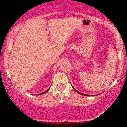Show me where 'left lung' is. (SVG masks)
Here are the masks:
<instances>
[{"mask_svg": "<svg viewBox=\"0 0 127 127\" xmlns=\"http://www.w3.org/2000/svg\"><path fill=\"white\" fill-rule=\"evenodd\" d=\"M72 88H73V89L74 90V91H75L76 92H77V93H79V94H81V95H85V96H95V95H87V94H83V93H80V92H79L78 91H77V90H76L75 88H74L73 87V86H72ZM97 95H98V94H97Z\"/></svg>", "mask_w": 127, "mask_h": 127, "instance_id": "1", "label": "left lung"}]
</instances>
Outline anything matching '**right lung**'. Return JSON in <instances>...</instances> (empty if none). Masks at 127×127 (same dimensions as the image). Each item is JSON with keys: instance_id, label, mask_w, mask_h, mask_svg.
<instances>
[{"instance_id": "obj_1", "label": "right lung", "mask_w": 127, "mask_h": 127, "mask_svg": "<svg viewBox=\"0 0 127 127\" xmlns=\"http://www.w3.org/2000/svg\"><path fill=\"white\" fill-rule=\"evenodd\" d=\"M49 90H50V88H48V89H47L46 90V91H44V92H43V93H40V94H36L37 95H41V94H45V93H47V92L49 91Z\"/></svg>"}]
</instances>
